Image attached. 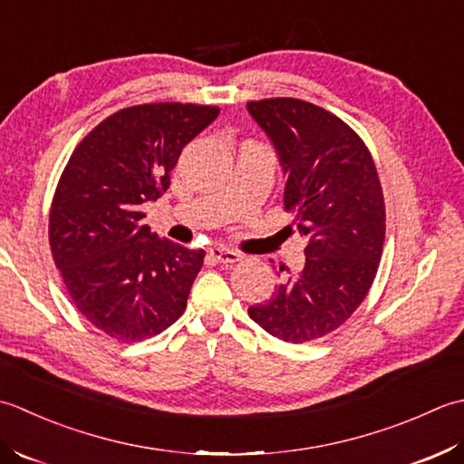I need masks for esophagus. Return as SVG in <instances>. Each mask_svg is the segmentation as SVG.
I'll list each match as a JSON object with an SVG mask.
<instances>
[{
	"label": "esophagus",
	"mask_w": 464,
	"mask_h": 464,
	"mask_svg": "<svg viewBox=\"0 0 464 464\" xmlns=\"http://www.w3.org/2000/svg\"><path fill=\"white\" fill-rule=\"evenodd\" d=\"M210 256L220 264H234V262L242 260V254L228 250V248H222V246H214V248H210Z\"/></svg>",
	"instance_id": "1"
}]
</instances>
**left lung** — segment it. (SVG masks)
Returning a JSON list of instances; mask_svg holds the SVG:
<instances>
[{"label":"left lung","instance_id":"obj_1","mask_svg":"<svg viewBox=\"0 0 464 464\" xmlns=\"http://www.w3.org/2000/svg\"><path fill=\"white\" fill-rule=\"evenodd\" d=\"M248 111L278 150L285 206L308 238L304 268L248 314L285 343H310L343 326L372 286L386 230L382 186L362 138L328 110L266 98L248 102Z\"/></svg>","mask_w":464,"mask_h":464}]
</instances>
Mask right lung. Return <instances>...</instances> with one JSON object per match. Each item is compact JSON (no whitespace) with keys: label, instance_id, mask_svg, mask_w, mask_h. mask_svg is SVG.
Wrapping results in <instances>:
<instances>
[{"label":"right lung","instance_id":"obj_1","mask_svg":"<svg viewBox=\"0 0 464 464\" xmlns=\"http://www.w3.org/2000/svg\"><path fill=\"white\" fill-rule=\"evenodd\" d=\"M200 103H141L111 113L72 152L50 210V248L72 302L120 343L164 333L184 314L204 250L160 238L141 220L184 146L218 118Z\"/></svg>","mask_w":464,"mask_h":464}]
</instances>
